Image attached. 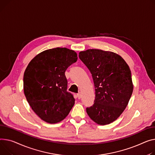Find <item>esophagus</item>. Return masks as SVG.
<instances>
[{
    "mask_svg": "<svg viewBox=\"0 0 155 155\" xmlns=\"http://www.w3.org/2000/svg\"><path fill=\"white\" fill-rule=\"evenodd\" d=\"M77 98H78V99H80V98H81V95L80 93H78V94H77Z\"/></svg>",
    "mask_w": 155,
    "mask_h": 155,
    "instance_id": "1",
    "label": "esophagus"
}]
</instances>
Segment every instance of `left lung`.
<instances>
[{"mask_svg":"<svg viewBox=\"0 0 155 155\" xmlns=\"http://www.w3.org/2000/svg\"><path fill=\"white\" fill-rule=\"evenodd\" d=\"M78 57L90 71L95 88L94 104L86 108L87 114L98 125L110 124L121 115L132 95L130 69L111 51L89 49Z\"/></svg>","mask_w":155,"mask_h":155,"instance_id":"1","label":"left lung"}]
</instances>
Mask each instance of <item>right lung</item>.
Returning a JSON list of instances; mask_svg holds the SVG:
<instances>
[{"mask_svg":"<svg viewBox=\"0 0 155 155\" xmlns=\"http://www.w3.org/2000/svg\"><path fill=\"white\" fill-rule=\"evenodd\" d=\"M75 51L57 47L45 50L28 64L24 75V91L30 106L36 114L49 123L63 120L75 104L67 91L65 72L76 62Z\"/></svg>","mask_w":155,"mask_h":155,"instance_id":"add662e5","label":"right lung"}]
</instances>
